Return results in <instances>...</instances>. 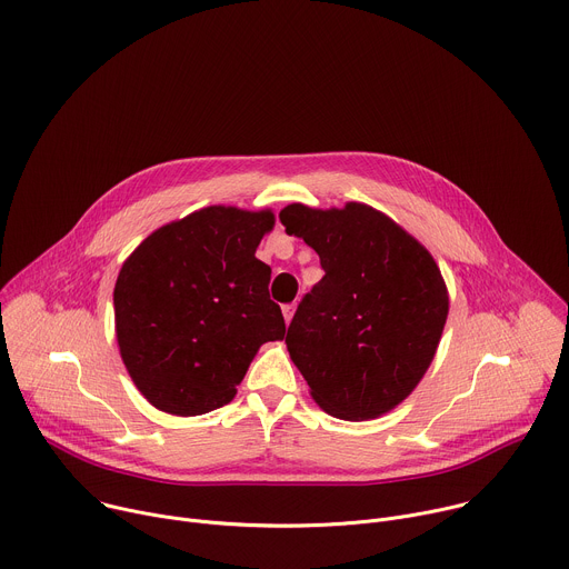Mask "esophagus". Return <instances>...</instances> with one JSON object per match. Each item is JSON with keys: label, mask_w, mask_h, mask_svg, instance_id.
Listing matches in <instances>:
<instances>
[{"label": "esophagus", "mask_w": 569, "mask_h": 569, "mask_svg": "<svg viewBox=\"0 0 569 569\" xmlns=\"http://www.w3.org/2000/svg\"><path fill=\"white\" fill-rule=\"evenodd\" d=\"M295 308H297V303L292 301V303H286L281 310H283V317H286V321L290 323L292 321V315H295Z\"/></svg>", "instance_id": "esophagus-1"}]
</instances>
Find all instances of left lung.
I'll return each mask as SVG.
<instances>
[{"mask_svg": "<svg viewBox=\"0 0 569 569\" xmlns=\"http://www.w3.org/2000/svg\"><path fill=\"white\" fill-rule=\"evenodd\" d=\"M279 220L319 254L323 277L297 306L286 345L323 412L369 421L408 398L428 371L448 290L421 242L369 204H288Z\"/></svg>", "mask_w": 569, "mask_h": 569, "instance_id": "left-lung-1", "label": "left lung"}]
</instances>
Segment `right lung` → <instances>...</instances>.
Listing matches in <instances>:
<instances>
[{
    "label": "right lung",
    "instance_id": "add662e5",
    "mask_svg": "<svg viewBox=\"0 0 569 569\" xmlns=\"http://www.w3.org/2000/svg\"><path fill=\"white\" fill-rule=\"evenodd\" d=\"M272 211L204 207L152 231L114 286L123 365L157 410L198 417L222 408L286 321L259 261Z\"/></svg>",
    "mask_w": 569,
    "mask_h": 569
}]
</instances>
